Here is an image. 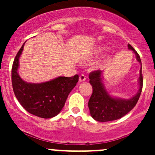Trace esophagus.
Instances as JSON below:
<instances>
[{
  "mask_svg": "<svg viewBox=\"0 0 155 155\" xmlns=\"http://www.w3.org/2000/svg\"><path fill=\"white\" fill-rule=\"evenodd\" d=\"M85 79H86V76H85V75L84 74H81L80 76H79V82H84V81H85Z\"/></svg>",
  "mask_w": 155,
  "mask_h": 155,
  "instance_id": "esophagus-1",
  "label": "esophagus"
}]
</instances>
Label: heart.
<instances>
[{
    "label": "heart",
    "mask_w": 155,
    "mask_h": 155,
    "mask_svg": "<svg viewBox=\"0 0 155 155\" xmlns=\"http://www.w3.org/2000/svg\"><path fill=\"white\" fill-rule=\"evenodd\" d=\"M101 48H96V49H94L93 51V52H92V54H91V56H90V58L91 57V56H95V55H97V54H98V53L100 52V51H101ZM101 62H98V63H97L96 64V67H98V66H100V65H101Z\"/></svg>",
    "instance_id": "1"
}]
</instances>
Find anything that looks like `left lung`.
I'll use <instances>...</instances> for the list:
<instances>
[{
    "instance_id": "8db88e82",
    "label": "left lung",
    "mask_w": 155,
    "mask_h": 155,
    "mask_svg": "<svg viewBox=\"0 0 155 155\" xmlns=\"http://www.w3.org/2000/svg\"><path fill=\"white\" fill-rule=\"evenodd\" d=\"M128 49L135 53L137 61L141 65L140 70V77L138 79L139 90L132 97H117L109 94L103 82V71L97 70L89 75V82L91 85L93 93L88 101V108L91 115L94 120L101 122L115 121L122 118L134 109L140 98L143 89V75H142V62L140 55L130 44Z\"/></svg>"
}]
</instances>
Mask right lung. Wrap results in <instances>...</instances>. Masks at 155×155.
I'll use <instances>...</instances> for the list:
<instances>
[{"instance_id":"add662e5","label":"right lung","mask_w":155,"mask_h":155,"mask_svg":"<svg viewBox=\"0 0 155 155\" xmlns=\"http://www.w3.org/2000/svg\"><path fill=\"white\" fill-rule=\"evenodd\" d=\"M25 43L17 53L12 64V84L14 94L20 104L29 113L43 118H53L63 109L69 94L79 81V76H58L40 83L25 82L18 74L19 58Z\"/></svg>"}]
</instances>
